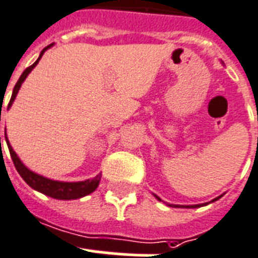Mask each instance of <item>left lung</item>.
<instances>
[{
    "label": "left lung",
    "mask_w": 258,
    "mask_h": 258,
    "mask_svg": "<svg viewBox=\"0 0 258 258\" xmlns=\"http://www.w3.org/2000/svg\"><path fill=\"white\" fill-rule=\"evenodd\" d=\"M154 196L156 199H158L159 202H163L162 199L159 198V196H156V195H154ZM221 196H223V195H221ZM221 196H219V198H216V199H213L212 202H209V203L216 202V200H219V199L221 198ZM209 203H204V204H196V205H177V204H167V205H169V207H175V208H199V207H204V205H208Z\"/></svg>",
    "instance_id": "left-lung-1"
}]
</instances>
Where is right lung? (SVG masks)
Here are the masks:
<instances>
[{
    "mask_svg": "<svg viewBox=\"0 0 258 258\" xmlns=\"http://www.w3.org/2000/svg\"><path fill=\"white\" fill-rule=\"evenodd\" d=\"M53 45L54 43L46 46L45 49L41 51V54H39L38 59L35 60L30 68H27L26 70L22 73V75H21L18 82H17L16 86H14L13 94H12V98H10L8 110L12 107V104H13L14 99H16L17 94H18V91H20L21 86H22V83H24V81L26 79L27 75L30 74L31 70L37 66V63H38L39 59H41L42 55H43V53H45L46 50L50 49ZM5 140H6V144H8V147H9L10 156H12V160H13L14 163V167H16V169L21 175V177H22V179H24L25 181H26L31 188H33V189L38 190V192L46 195V196H50V198H53V199H58V200H75V199H81L83 198V196H87V195L93 194L94 190L98 188V185H99L102 173L96 175L94 179H87V180H83V181H74V183H70V181H56V180L47 179V177L42 176V175L33 172V171H30V169L27 168L26 165L21 162V159L17 156V154L14 152L12 146H10L9 139H8V136H6V133H5Z\"/></svg>",
    "mask_w": 258,
    "mask_h": 258,
    "instance_id": "right-lung-1",
    "label": "right lung"
}]
</instances>
